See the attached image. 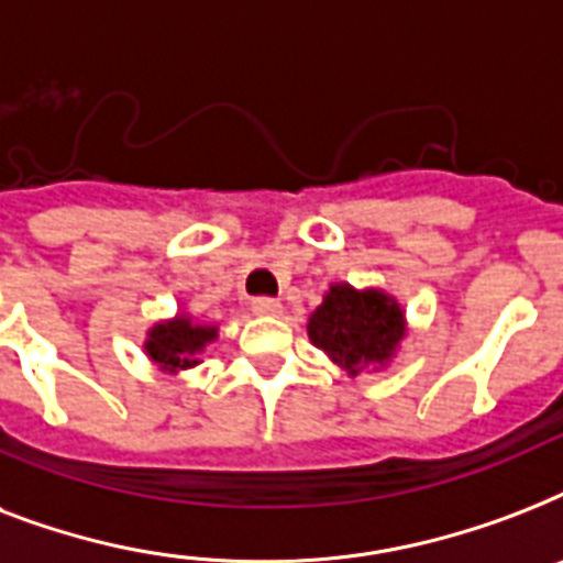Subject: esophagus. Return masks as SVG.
<instances>
[{
	"mask_svg": "<svg viewBox=\"0 0 563 563\" xmlns=\"http://www.w3.org/2000/svg\"><path fill=\"white\" fill-rule=\"evenodd\" d=\"M251 309H254V316H277V312H280V303L274 298H256L254 303H251Z\"/></svg>",
	"mask_w": 563,
	"mask_h": 563,
	"instance_id": "obj_1",
	"label": "esophagus"
}]
</instances>
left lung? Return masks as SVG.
<instances>
[{"mask_svg":"<svg viewBox=\"0 0 563 563\" xmlns=\"http://www.w3.org/2000/svg\"><path fill=\"white\" fill-rule=\"evenodd\" d=\"M309 342L351 376L365 368H385L409 333L406 312L383 289H356L333 283L321 307L309 316Z\"/></svg>","mask_w":563,"mask_h":563,"instance_id":"1","label":"left lung"}]
</instances>
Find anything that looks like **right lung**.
Here are the masks:
<instances>
[{"instance_id": "1", "label": "right lung", "mask_w": 563, "mask_h": 563, "mask_svg": "<svg viewBox=\"0 0 563 563\" xmlns=\"http://www.w3.org/2000/svg\"><path fill=\"white\" fill-rule=\"evenodd\" d=\"M219 339V324H207V321H195L189 312L180 309L175 318L157 321L148 330L145 339V353L148 360L163 371V374H180V371L195 368L201 362V353L207 344Z\"/></svg>"}]
</instances>
